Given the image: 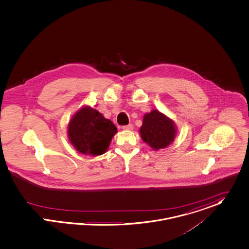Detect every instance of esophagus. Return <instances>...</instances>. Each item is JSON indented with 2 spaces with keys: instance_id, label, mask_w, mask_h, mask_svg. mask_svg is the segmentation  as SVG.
<instances>
[{
  "instance_id": "1",
  "label": "esophagus",
  "mask_w": 249,
  "mask_h": 249,
  "mask_svg": "<svg viewBox=\"0 0 249 249\" xmlns=\"http://www.w3.org/2000/svg\"><path fill=\"white\" fill-rule=\"evenodd\" d=\"M124 130H128V131H131L134 129V125L133 124H128V125H125L122 127Z\"/></svg>"
}]
</instances>
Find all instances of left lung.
I'll return each instance as SVG.
<instances>
[{"label": "left lung", "mask_w": 249, "mask_h": 249, "mask_svg": "<svg viewBox=\"0 0 249 249\" xmlns=\"http://www.w3.org/2000/svg\"><path fill=\"white\" fill-rule=\"evenodd\" d=\"M175 134L173 121L161 112L155 110L144 115L140 135L153 149L159 150L167 147L174 140Z\"/></svg>", "instance_id": "1"}]
</instances>
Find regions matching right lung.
Wrapping results in <instances>:
<instances>
[{
  "label": "right lung",
  "instance_id": "add662e5",
  "mask_svg": "<svg viewBox=\"0 0 249 249\" xmlns=\"http://www.w3.org/2000/svg\"><path fill=\"white\" fill-rule=\"evenodd\" d=\"M117 132L110 119H106L94 109L84 107L69 124V138L74 148L86 155L104 154Z\"/></svg>",
  "mask_w": 249,
  "mask_h": 249
}]
</instances>
